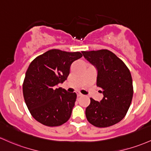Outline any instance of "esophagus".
<instances>
[{"mask_svg": "<svg viewBox=\"0 0 151 151\" xmlns=\"http://www.w3.org/2000/svg\"><path fill=\"white\" fill-rule=\"evenodd\" d=\"M77 97H82V94H81V93H77Z\"/></svg>", "mask_w": 151, "mask_h": 151, "instance_id": "34e87169", "label": "esophagus"}]
</instances>
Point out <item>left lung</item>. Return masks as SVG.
<instances>
[{
	"label": "left lung",
	"instance_id": "8db88e82",
	"mask_svg": "<svg viewBox=\"0 0 151 151\" xmlns=\"http://www.w3.org/2000/svg\"><path fill=\"white\" fill-rule=\"evenodd\" d=\"M84 57L97 70V86L102 89L100 102L90 98L85 115L89 123L97 127L112 126L121 121L131 104L133 87L127 66L107 49L82 51Z\"/></svg>",
	"mask_w": 151,
	"mask_h": 151
}]
</instances>
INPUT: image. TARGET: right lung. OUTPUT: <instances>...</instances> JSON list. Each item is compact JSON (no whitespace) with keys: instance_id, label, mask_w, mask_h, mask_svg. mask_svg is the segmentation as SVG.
<instances>
[{"instance_id":"1","label":"right lung","mask_w":151,"mask_h":151,"mask_svg":"<svg viewBox=\"0 0 151 151\" xmlns=\"http://www.w3.org/2000/svg\"><path fill=\"white\" fill-rule=\"evenodd\" d=\"M82 57L79 51L51 49L30 64L23 84V94L30 113L38 122L55 127L70 118L77 94L57 86L67 79L72 64Z\"/></svg>"}]
</instances>
